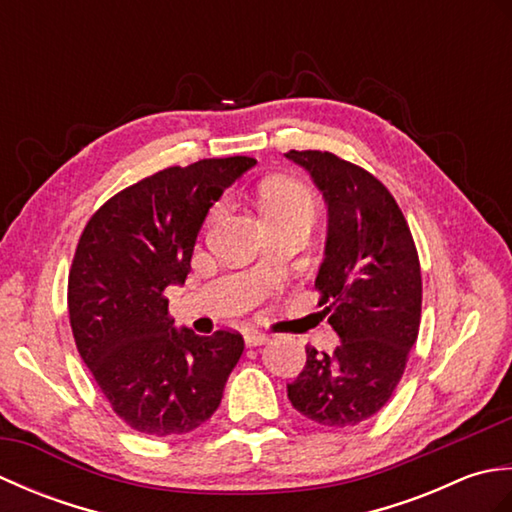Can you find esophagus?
I'll list each match as a JSON object with an SVG mask.
<instances>
[{"instance_id":"esophagus-1","label":"esophagus","mask_w":512,"mask_h":512,"mask_svg":"<svg viewBox=\"0 0 512 512\" xmlns=\"http://www.w3.org/2000/svg\"><path fill=\"white\" fill-rule=\"evenodd\" d=\"M244 341L248 347H257V345H264L268 341V334L264 332H257V330H250L244 334Z\"/></svg>"}]
</instances>
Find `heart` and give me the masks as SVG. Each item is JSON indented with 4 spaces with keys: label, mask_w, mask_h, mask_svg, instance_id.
Masks as SVG:
<instances>
[{
    "label": "heart",
    "mask_w": 512,
    "mask_h": 512,
    "mask_svg": "<svg viewBox=\"0 0 512 512\" xmlns=\"http://www.w3.org/2000/svg\"><path fill=\"white\" fill-rule=\"evenodd\" d=\"M259 204L268 224L292 217H314V198L306 184L295 178H270L259 189Z\"/></svg>",
    "instance_id": "b5f03b06"
}]
</instances>
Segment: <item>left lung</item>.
I'll return each instance as SVG.
<instances>
[{
  "instance_id": "8db88e82",
  "label": "left lung",
  "mask_w": 512,
  "mask_h": 512,
  "mask_svg": "<svg viewBox=\"0 0 512 512\" xmlns=\"http://www.w3.org/2000/svg\"><path fill=\"white\" fill-rule=\"evenodd\" d=\"M286 158L310 173L328 204L314 288L341 339L334 354L306 347V367L288 385V398L317 424L352 427L391 398L418 339V250L394 195L372 173L330 151L290 149Z\"/></svg>"
}]
</instances>
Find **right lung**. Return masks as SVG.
<instances>
[{
    "label": "right lung",
    "mask_w": 512,
    "mask_h": 512,
    "mask_svg": "<svg viewBox=\"0 0 512 512\" xmlns=\"http://www.w3.org/2000/svg\"><path fill=\"white\" fill-rule=\"evenodd\" d=\"M255 165L231 156L162 169L107 200L81 233L68 277L76 350L116 416L147 436L209 420L244 352L239 332L173 328L165 290L187 279L213 202Z\"/></svg>",
    "instance_id": "add662e5"
}]
</instances>
